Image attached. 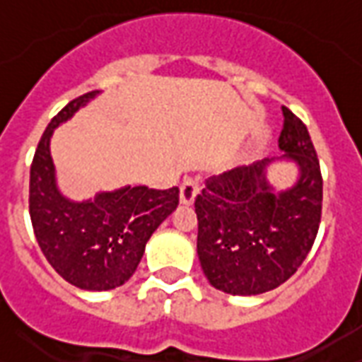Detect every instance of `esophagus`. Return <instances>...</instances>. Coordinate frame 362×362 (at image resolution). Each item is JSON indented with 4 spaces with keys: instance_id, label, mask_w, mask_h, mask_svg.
<instances>
[{
    "instance_id": "obj_1",
    "label": "esophagus",
    "mask_w": 362,
    "mask_h": 362,
    "mask_svg": "<svg viewBox=\"0 0 362 362\" xmlns=\"http://www.w3.org/2000/svg\"><path fill=\"white\" fill-rule=\"evenodd\" d=\"M197 194H199V182L195 180V178H186V180L182 182L180 202L184 205H192Z\"/></svg>"
}]
</instances>
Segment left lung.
<instances>
[{
    "instance_id": "obj_1",
    "label": "left lung",
    "mask_w": 362,
    "mask_h": 362,
    "mask_svg": "<svg viewBox=\"0 0 362 362\" xmlns=\"http://www.w3.org/2000/svg\"><path fill=\"white\" fill-rule=\"evenodd\" d=\"M284 155L211 176L195 197L197 255L216 290L257 296L278 288L301 267L322 215V174L301 119L282 107ZM293 160L300 178L276 192L266 180L272 160Z\"/></svg>"
}]
</instances>
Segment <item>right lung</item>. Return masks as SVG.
<instances>
[{"label": "right lung", "instance_id": "1", "mask_svg": "<svg viewBox=\"0 0 362 362\" xmlns=\"http://www.w3.org/2000/svg\"><path fill=\"white\" fill-rule=\"evenodd\" d=\"M72 99L42 134L30 167V221L42 253L59 276L80 290L119 288L140 264L147 240L178 207L180 189L124 186L93 199L71 202L55 180L49 140L53 130L98 95Z\"/></svg>", "mask_w": 362, "mask_h": 362}]
</instances>
